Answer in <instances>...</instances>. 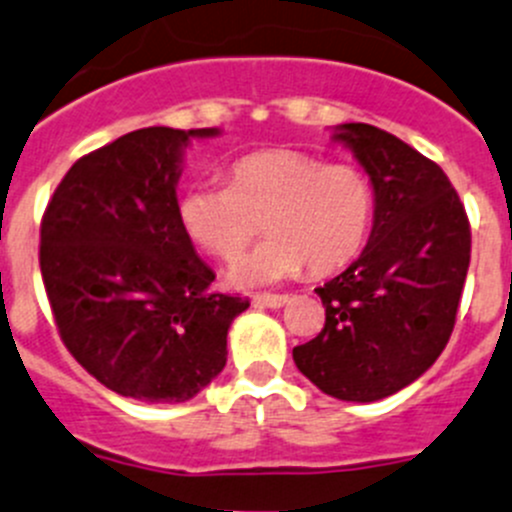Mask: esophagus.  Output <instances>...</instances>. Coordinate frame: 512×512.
Wrapping results in <instances>:
<instances>
[{
    "instance_id": "34e87169",
    "label": "esophagus",
    "mask_w": 512,
    "mask_h": 512,
    "mask_svg": "<svg viewBox=\"0 0 512 512\" xmlns=\"http://www.w3.org/2000/svg\"><path fill=\"white\" fill-rule=\"evenodd\" d=\"M287 300H290L287 295H255L252 297V305L267 307V310H280Z\"/></svg>"
}]
</instances>
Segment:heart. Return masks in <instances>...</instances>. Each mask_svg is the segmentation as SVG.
<instances>
[{
  "label": "heart",
  "instance_id": "obj_1",
  "mask_svg": "<svg viewBox=\"0 0 512 512\" xmlns=\"http://www.w3.org/2000/svg\"><path fill=\"white\" fill-rule=\"evenodd\" d=\"M370 180L357 167L295 150H260L230 167V185L195 182L180 197V225L200 250L232 260L270 232L227 270L240 290L275 285L305 267L332 272L365 245L372 225Z\"/></svg>",
  "mask_w": 512,
  "mask_h": 512
}]
</instances>
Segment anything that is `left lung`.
<instances>
[{"label": "left lung", "instance_id": "obj_1", "mask_svg": "<svg viewBox=\"0 0 512 512\" xmlns=\"http://www.w3.org/2000/svg\"><path fill=\"white\" fill-rule=\"evenodd\" d=\"M332 140L370 177L372 230L360 257L315 290L325 327L292 360L325 395L375 403L408 388L448 345L470 225L445 172L395 135L347 122Z\"/></svg>", "mask_w": 512, "mask_h": 512}]
</instances>
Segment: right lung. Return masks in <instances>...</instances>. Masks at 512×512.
<instances>
[{
  "label": "right lung",
  "mask_w": 512,
  "mask_h": 512,
  "mask_svg": "<svg viewBox=\"0 0 512 512\" xmlns=\"http://www.w3.org/2000/svg\"><path fill=\"white\" fill-rule=\"evenodd\" d=\"M217 127H145L74 162L42 217L52 315L74 360L142 403H187L227 362V330L250 300L212 290L177 212L190 140Z\"/></svg>",
  "instance_id": "1"
}]
</instances>
